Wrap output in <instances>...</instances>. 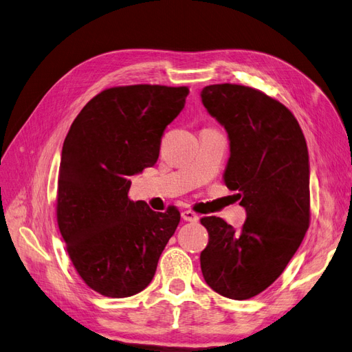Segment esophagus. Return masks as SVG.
<instances>
[{
    "instance_id": "esophagus-1",
    "label": "esophagus",
    "mask_w": 352,
    "mask_h": 352,
    "mask_svg": "<svg viewBox=\"0 0 352 352\" xmlns=\"http://www.w3.org/2000/svg\"><path fill=\"white\" fill-rule=\"evenodd\" d=\"M182 219H184L185 221H189V223H195V221H198V216L195 214V212L190 211V210H185V211H182Z\"/></svg>"
}]
</instances>
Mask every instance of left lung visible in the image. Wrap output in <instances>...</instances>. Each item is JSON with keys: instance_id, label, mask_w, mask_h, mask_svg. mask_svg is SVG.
I'll return each instance as SVG.
<instances>
[{"instance_id": "1", "label": "left lung", "mask_w": 352, "mask_h": 352, "mask_svg": "<svg viewBox=\"0 0 352 352\" xmlns=\"http://www.w3.org/2000/svg\"><path fill=\"white\" fill-rule=\"evenodd\" d=\"M207 113L225 127L230 157L225 184L247 211L241 229L202 217L208 245L201 252L207 285L232 300H248L279 278L310 223V162L294 114L241 85L202 88Z\"/></svg>"}]
</instances>
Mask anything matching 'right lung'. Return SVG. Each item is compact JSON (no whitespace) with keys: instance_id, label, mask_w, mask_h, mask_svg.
Returning a JSON list of instances; mask_svg holds the SVG:
<instances>
[{"instance_id":"right-lung-1","label":"right lung","mask_w":352,"mask_h":352,"mask_svg":"<svg viewBox=\"0 0 352 352\" xmlns=\"http://www.w3.org/2000/svg\"><path fill=\"white\" fill-rule=\"evenodd\" d=\"M188 88L105 89L72 123L63 144L57 220L74 269L91 289L126 298L151 283L180 221L131 201V176L157 163L163 132L184 110Z\"/></svg>"}]
</instances>
